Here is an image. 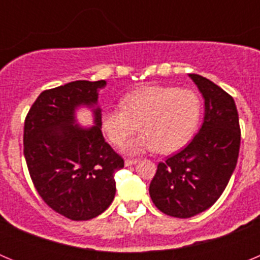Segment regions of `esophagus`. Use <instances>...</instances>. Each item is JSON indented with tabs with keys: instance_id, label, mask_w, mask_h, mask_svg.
Returning <instances> with one entry per match:
<instances>
[{
	"instance_id": "34e87169",
	"label": "esophagus",
	"mask_w": 260,
	"mask_h": 260,
	"mask_svg": "<svg viewBox=\"0 0 260 260\" xmlns=\"http://www.w3.org/2000/svg\"><path fill=\"white\" fill-rule=\"evenodd\" d=\"M137 162H138L137 158H126V160H125V165H126V167L134 165V164H137Z\"/></svg>"
}]
</instances>
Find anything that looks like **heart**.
<instances>
[{
    "label": "heart",
    "mask_w": 260,
    "mask_h": 260,
    "mask_svg": "<svg viewBox=\"0 0 260 260\" xmlns=\"http://www.w3.org/2000/svg\"><path fill=\"white\" fill-rule=\"evenodd\" d=\"M122 108H110L102 126L113 144L123 143L138 128L142 134L126 142L122 151L139 155L147 151L171 153L189 143L198 128L202 102L192 89L146 86L123 96Z\"/></svg>",
    "instance_id": "heart-1"
}]
</instances>
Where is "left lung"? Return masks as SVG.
<instances>
[{
	"label": "left lung",
	"mask_w": 260,
	"mask_h": 260,
	"mask_svg": "<svg viewBox=\"0 0 260 260\" xmlns=\"http://www.w3.org/2000/svg\"><path fill=\"white\" fill-rule=\"evenodd\" d=\"M189 77L204 99L203 125L182 151L158 162L150 185L156 207L180 219L208 210L220 198L236 169L241 143L233 98L207 78Z\"/></svg>",
	"instance_id": "obj_1"
}]
</instances>
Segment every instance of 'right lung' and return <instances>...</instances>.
Here are the masks:
<instances>
[{"mask_svg": "<svg viewBox=\"0 0 260 260\" xmlns=\"http://www.w3.org/2000/svg\"><path fill=\"white\" fill-rule=\"evenodd\" d=\"M105 80H75L47 89L24 121V157L43 201L70 220H89L104 212L116 195L114 173L123 158L102 133L99 91ZM91 107L94 126L76 123L78 107Z\"/></svg>", "mask_w": 260, "mask_h": 260, "instance_id": "right-lung-1", "label": "right lung"}]
</instances>
